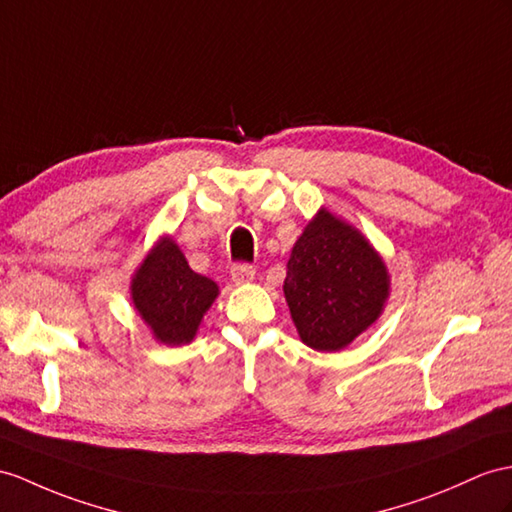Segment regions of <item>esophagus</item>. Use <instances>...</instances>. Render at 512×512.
Listing matches in <instances>:
<instances>
[{
  "instance_id": "esophagus-1",
  "label": "esophagus",
  "mask_w": 512,
  "mask_h": 512,
  "mask_svg": "<svg viewBox=\"0 0 512 512\" xmlns=\"http://www.w3.org/2000/svg\"><path fill=\"white\" fill-rule=\"evenodd\" d=\"M254 276H256V271H254L252 265L236 263V265L232 267V282H234V284H247V282L254 280Z\"/></svg>"
}]
</instances>
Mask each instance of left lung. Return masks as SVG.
<instances>
[{"instance_id": "left-lung-1", "label": "left lung", "mask_w": 512, "mask_h": 512, "mask_svg": "<svg viewBox=\"0 0 512 512\" xmlns=\"http://www.w3.org/2000/svg\"><path fill=\"white\" fill-rule=\"evenodd\" d=\"M389 271L350 223L321 208L286 263L284 297L299 339L317 352H339L382 315Z\"/></svg>"}]
</instances>
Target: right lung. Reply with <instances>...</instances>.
Returning <instances> with one entry per match:
<instances>
[{
    "mask_svg": "<svg viewBox=\"0 0 512 512\" xmlns=\"http://www.w3.org/2000/svg\"><path fill=\"white\" fill-rule=\"evenodd\" d=\"M136 313L162 345H186L195 339L219 286L195 273L171 236L162 239L136 269L132 284Z\"/></svg>",
    "mask_w": 512,
    "mask_h": 512,
    "instance_id": "obj_1",
    "label": "right lung"
}]
</instances>
